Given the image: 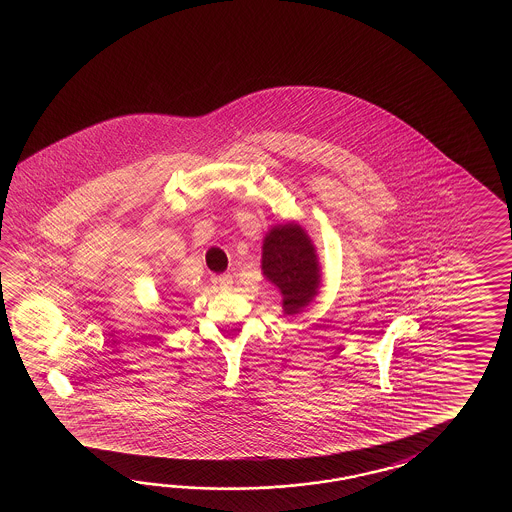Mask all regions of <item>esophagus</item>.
Instances as JSON below:
<instances>
[{"label":"esophagus","instance_id":"obj_1","mask_svg":"<svg viewBox=\"0 0 512 512\" xmlns=\"http://www.w3.org/2000/svg\"><path fill=\"white\" fill-rule=\"evenodd\" d=\"M216 282L219 283V287H221V289H230V287H232V283H234V276H232L230 272H225V274H219V276H216Z\"/></svg>","mask_w":512,"mask_h":512}]
</instances>
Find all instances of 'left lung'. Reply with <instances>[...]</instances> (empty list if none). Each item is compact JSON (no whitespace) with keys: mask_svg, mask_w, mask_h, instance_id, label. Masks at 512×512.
Masks as SVG:
<instances>
[{"mask_svg":"<svg viewBox=\"0 0 512 512\" xmlns=\"http://www.w3.org/2000/svg\"><path fill=\"white\" fill-rule=\"evenodd\" d=\"M261 272L282 294L283 315L302 313L322 285L313 240L296 221L269 229L261 245Z\"/></svg>","mask_w":512,"mask_h":512,"instance_id":"1","label":"left lung"}]
</instances>
